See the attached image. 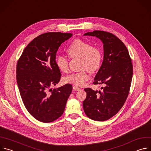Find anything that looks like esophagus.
Returning <instances> with one entry per match:
<instances>
[{
    "label": "esophagus",
    "mask_w": 151,
    "mask_h": 151,
    "mask_svg": "<svg viewBox=\"0 0 151 151\" xmlns=\"http://www.w3.org/2000/svg\"><path fill=\"white\" fill-rule=\"evenodd\" d=\"M73 90H75V91H79V90H81V88L78 87H76V86H73Z\"/></svg>",
    "instance_id": "obj_1"
}]
</instances>
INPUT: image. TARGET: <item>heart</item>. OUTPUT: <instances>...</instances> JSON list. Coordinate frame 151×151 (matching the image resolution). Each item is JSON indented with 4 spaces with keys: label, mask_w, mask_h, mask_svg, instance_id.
<instances>
[{
    "label": "heart",
    "mask_w": 151,
    "mask_h": 151,
    "mask_svg": "<svg viewBox=\"0 0 151 151\" xmlns=\"http://www.w3.org/2000/svg\"><path fill=\"white\" fill-rule=\"evenodd\" d=\"M68 52L72 58H81V69L79 72L72 73L64 77L66 83H72L78 87L83 85L90 78L88 70L94 72L101 66L103 54L97 47H93L90 43L81 39H76L68 48ZM58 68L63 72L68 70L69 60L67 56L58 54L55 60Z\"/></svg>",
    "instance_id": "obj_1"
}]
</instances>
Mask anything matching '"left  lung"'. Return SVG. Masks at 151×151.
<instances>
[{
	"mask_svg": "<svg viewBox=\"0 0 151 151\" xmlns=\"http://www.w3.org/2000/svg\"><path fill=\"white\" fill-rule=\"evenodd\" d=\"M84 35L96 36L103 43V61L93 83L104 87L99 91L85 88L83 108L90 119L104 121L115 115L127 100L133 76L132 58L124 43L111 33L94 30Z\"/></svg>",
	"mask_w": 151,
	"mask_h": 151,
	"instance_id": "left-lung-1",
	"label": "left lung"
}]
</instances>
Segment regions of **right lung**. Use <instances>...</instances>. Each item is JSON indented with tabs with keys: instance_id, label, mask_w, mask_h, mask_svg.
Listing matches in <instances>:
<instances>
[{
	"instance_id": "obj_1",
	"label": "right lung",
	"mask_w": 151,
	"mask_h": 151,
	"mask_svg": "<svg viewBox=\"0 0 151 151\" xmlns=\"http://www.w3.org/2000/svg\"><path fill=\"white\" fill-rule=\"evenodd\" d=\"M72 33L48 32L31 41L18 60L17 81L26 109L35 119L51 122L60 118L71 94L69 83L52 90L58 83L61 73L56 62V53L63 42Z\"/></svg>"
}]
</instances>
